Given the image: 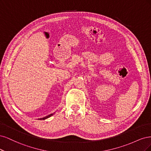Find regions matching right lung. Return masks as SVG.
Masks as SVG:
<instances>
[{
  "mask_svg": "<svg viewBox=\"0 0 151 151\" xmlns=\"http://www.w3.org/2000/svg\"><path fill=\"white\" fill-rule=\"evenodd\" d=\"M55 114V112L53 113V114H51L49 115L46 116H45V117H43V118H40V119H38V120H45V119H47V118L50 117V116H51L52 115H53V114Z\"/></svg>",
  "mask_w": 151,
  "mask_h": 151,
  "instance_id": "obj_1",
  "label": "right lung"
}]
</instances>
